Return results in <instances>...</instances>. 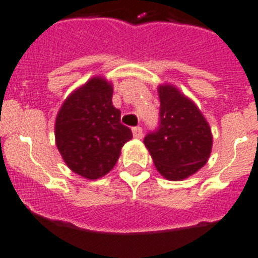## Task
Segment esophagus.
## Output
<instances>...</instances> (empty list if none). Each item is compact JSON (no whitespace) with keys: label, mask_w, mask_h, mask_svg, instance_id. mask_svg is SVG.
Instances as JSON below:
<instances>
[{"label":"esophagus","mask_w":258,"mask_h":258,"mask_svg":"<svg viewBox=\"0 0 258 258\" xmlns=\"http://www.w3.org/2000/svg\"><path fill=\"white\" fill-rule=\"evenodd\" d=\"M133 134H134V138H136V139H142L143 138V128L142 127H134L133 128Z\"/></svg>","instance_id":"34e87169"}]
</instances>
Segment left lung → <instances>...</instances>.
<instances>
[{
    "label": "left lung",
    "instance_id": "obj_1",
    "mask_svg": "<svg viewBox=\"0 0 258 258\" xmlns=\"http://www.w3.org/2000/svg\"><path fill=\"white\" fill-rule=\"evenodd\" d=\"M159 127L147 134L144 144L156 169L172 181L198 172L213 148L209 123L199 109L174 86L159 88Z\"/></svg>",
    "mask_w": 258,
    "mask_h": 258
}]
</instances>
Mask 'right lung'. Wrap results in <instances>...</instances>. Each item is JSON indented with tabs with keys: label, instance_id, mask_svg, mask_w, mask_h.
<instances>
[{
	"label": "right lung",
	"instance_id": "obj_1",
	"mask_svg": "<svg viewBox=\"0 0 258 258\" xmlns=\"http://www.w3.org/2000/svg\"><path fill=\"white\" fill-rule=\"evenodd\" d=\"M112 86L93 77L62 103L55 124L56 146L69 169L89 179L114 168L124 143L133 139L112 106Z\"/></svg>",
	"mask_w": 258,
	"mask_h": 258
}]
</instances>
